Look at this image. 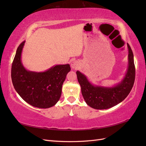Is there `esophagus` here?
I'll return each instance as SVG.
<instances>
[{
  "label": "esophagus",
  "mask_w": 146,
  "mask_h": 146,
  "mask_svg": "<svg viewBox=\"0 0 146 146\" xmlns=\"http://www.w3.org/2000/svg\"><path fill=\"white\" fill-rule=\"evenodd\" d=\"M78 63L77 61H72L71 63H70V66L73 69H77V68H78Z\"/></svg>",
  "instance_id": "34e87169"
}]
</instances>
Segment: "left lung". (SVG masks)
<instances>
[{"instance_id": "obj_1", "label": "left lung", "mask_w": 146, "mask_h": 146, "mask_svg": "<svg viewBox=\"0 0 146 146\" xmlns=\"http://www.w3.org/2000/svg\"><path fill=\"white\" fill-rule=\"evenodd\" d=\"M127 45L129 51L127 72L121 81L114 86L94 85L85 74L78 70L76 72L84 100L91 108L97 110L111 108L121 103L129 94L135 82V68L133 52L129 44Z\"/></svg>"}]
</instances>
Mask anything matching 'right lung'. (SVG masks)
<instances>
[{
    "mask_svg": "<svg viewBox=\"0 0 146 146\" xmlns=\"http://www.w3.org/2000/svg\"><path fill=\"white\" fill-rule=\"evenodd\" d=\"M25 42L17 47L13 61V85L21 98L33 107L39 108L52 107L60 100L63 82L70 70V65H54L44 72L27 70L21 60Z\"/></svg>",
    "mask_w": 146,
    "mask_h": 146,
    "instance_id": "add662e5",
    "label": "right lung"
}]
</instances>
